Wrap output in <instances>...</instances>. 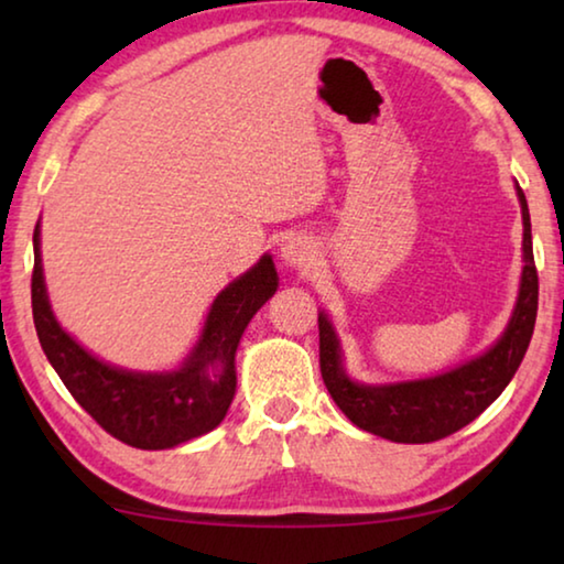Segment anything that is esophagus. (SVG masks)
Segmentation results:
<instances>
[{"label":"esophagus","mask_w":564,"mask_h":564,"mask_svg":"<svg viewBox=\"0 0 564 564\" xmlns=\"http://www.w3.org/2000/svg\"><path fill=\"white\" fill-rule=\"evenodd\" d=\"M316 259V246L308 236H289L281 246V261L291 269H308V265Z\"/></svg>","instance_id":"obj_1"}]
</instances>
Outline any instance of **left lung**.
<instances>
[{"instance_id":"left-lung-1","label":"left lung","mask_w":564,"mask_h":564,"mask_svg":"<svg viewBox=\"0 0 564 564\" xmlns=\"http://www.w3.org/2000/svg\"><path fill=\"white\" fill-rule=\"evenodd\" d=\"M518 198L524 226V265L518 305H514L512 318L500 340L482 356L435 378L390 386H362L346 376L336 330L326 313H318L323 383L352 425L393 443H435L473 423L508 388L530 346L534 318H538V269H534L532 256L530 212L520 186Z\"/></svg>"}]
</instances>
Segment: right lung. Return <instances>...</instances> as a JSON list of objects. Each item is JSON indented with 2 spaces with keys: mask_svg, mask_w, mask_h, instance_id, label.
<instances>
[{
  "mask_svg": "<svg viewBox=\"0 0 564 564\" xmlns=\"http://www.w3.org/2000/svg\"><path fill=\"white\" fill-rule=\"evenodd\" d=\"M279 289L271 256L228 283L208 311L202 338L171 373H131L84 350L56 323L46 295L40 224L34 228L32 313L42 350L87 413L117 441L141 451H166L221 423L236 393V348L248 321Z\"/></svg>",
  "mask_w": 564,
  "mask_h": 564,
  "instance_id": "obj_1",
  "label": "right lung"
}]
</instances>
